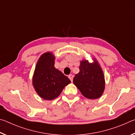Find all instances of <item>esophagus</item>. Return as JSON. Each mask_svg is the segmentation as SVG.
Masks as SVG:
<instances>
[{
  "label": "esophagus",
  "instance_id": "1",
  "mask_svg": "<svg viewBox=\"0 0 135 135\" xmlns=\"http://www.w3.org/2000/svg\"><path fill=\"white\" fill-rule=\"evenodd\" d=\"M68 78L70 79V80L71 81V82L73 81V76L72 74H70L69 76H68Z\"/></svg>",
  "mask_w": 135,
  "mask_h": 135
}]
</instances>
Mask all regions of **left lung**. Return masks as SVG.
Wrapping results in <instances>:
<instances>
[{
	"mask_svg": "<svg viewBox=\"0 0 135 135\" xmlns=\"http://www.w3.org/2000/svg\"><path fill=\"white\" fill-rule=\"evenodd\" d=\"M93 62L82 60L80 71L73 79V83L84 97L90 99H98L102 96L105 89V77L103 71L98 61Z\"/></svg>",
	"mask_w": 135,
	"mask_h": 135,
	"instance_id": "obj_1",
	"label": "left lung"
}]
</instances>
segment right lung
I'll return each mask as SVG.
<instances>
[{
  "label": "right lung",
  "mask_w": 135,
  "mask_h": 135,
  "mask_svg": "<svg viewBox=\"0 0 135 135\" xmlns=\"http://www.w3.org/2000/svg\"><path fill=\"white\" fill-rule=\"evenodd\" d=\"M55 56L52 52L42 54L36 64L33 85L37 94L45 100H53L71 83L70 80L54 67Z\"/></svg>",
  "instance_id": "right-lung-1"
}]
</instances>
